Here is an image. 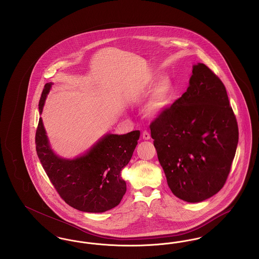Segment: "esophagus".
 Here are the masks:
<instances>
[{
    "label": "esophagus",
    "instance_id": "1",
    "mask_svg": "<svg viewBox=\"0 0 259 259\" xmlns=\"http://www.w3.org/2000/svg\"><path fill=\"white\" fill-rule=\"evenodd\" d=\"M142 136H143L144 140H149L150 139V134L148 133V131H144Z\"/></svg>",
    "mask_w": 259,
    "mask_h": 259
}]
</instances>
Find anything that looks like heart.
Segmentation results:
<instances>
[{"label":"heart","instance_id":"1","mask_svg":"<svg viewBox=\"0 0 259 259\" xmlns=\"http://www.w3.org/2000/svg\"><path fill=\"white\" fill-rule=\"evenodd\" d=\"M175 84L171 78L162 77L154 88L147 105L145 113L148 117H156L164 111L172 102L175 96Z\"/></svg>","mask_w":259,"mask_h":259}]
</instances>
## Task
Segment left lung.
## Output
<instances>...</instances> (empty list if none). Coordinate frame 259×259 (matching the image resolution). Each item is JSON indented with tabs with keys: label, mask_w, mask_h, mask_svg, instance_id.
I'll use <instances>...</instances> for the list:
<instances>
[{
	"label": "left lung",
	"mask_w": 259,
	"mask_h": 259,
	"mask_svg": "<svg viewBox=\"0 0 259 259\" xmlns=\"http://www.w3.org/2000/svg\"><path fill=\"white\" fill-rule=\"evenodd\" d=\"M149 127L175 196L197 203L222 189L234 159L239 130L224 84L205 64L193 66L186 92Z\"/></svg>",
	"instance_id": "1"
}]
</instances>
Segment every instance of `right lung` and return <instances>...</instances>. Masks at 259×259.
Here are the masks:
<instances>
[{
    "label": "right lung",
    "instance_id": "1",
    "mask_svg": "<svg viewBox=\"0 0 259 259\" xmlns=\"http://www.w3.org/2000/svg\"><path fill=\"white\" fill-rule=\"evenodd\" d=\"M51 85L47 83L41 92L40 113ZM139 138V130L124 135L108 134L84 155L63 159L51 150L39 118L36 150L51 184L69 206L87 212H104L116 207L126 192L121 170L131 159Z\"/></svg>",
    "mask_w": 259,
    "mask_h": 259
}]
</instances>
